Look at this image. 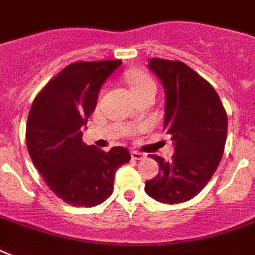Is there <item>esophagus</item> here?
Masks as SVG:
<instances>
[{"label": "esophagus", "instance_id": "1", "mask_svg": "<svg viewBox=\"0 0 255 255\" xmlns=\"http://www.w3.org/2000/svg\"><path fill=\"white\" fill-rule=\"evenodd\" d=\"M131 156H132V159H133V160H141V159H144V157H145V155H144V153H141V152H139V151H132Z\"/></svg>", "mask_w": 255, "mask_h": 255}]
</instances>
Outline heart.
Wrapping results in <instances>:
<instances>
[{
  "mask_svg": "<svg viewBox=\"0 0 255 255\" xmlns=\"http://www.w3.org/2000/svg\"><path fill=\"white\" fill-rule=\"evenodd\" d=\"M124 78L131 88V91L136 96L147 94V92H156L157 90L156 82L143 70H131L126 73Z\"/></svg>",
  "mask_w": 255,
  "mask_h": 255,
  "instance_id": "obj_1",
  "label": "heart"
}]
</instances>
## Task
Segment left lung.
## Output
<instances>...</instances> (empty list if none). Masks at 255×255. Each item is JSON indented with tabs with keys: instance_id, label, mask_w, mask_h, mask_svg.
<instances>
[{
	"instance_id": "1",
	"label": "left lung",
	"mask_w": 255,
	"mask_h": 255,
	"mask_svg": "<svg viewBox=\"0 0 255 255\" xmlns=\"http://www.w3.org/2000/svg\"><path fill=\"white\" fill-rule=\"evenodd\" d=\"M149 69L165 88L164 129L174 141V153L170 161L148 155L160 169L145 181V192L163 204H180L197 196L217 169L228 115L213 86L184 62L152 58Z\"/></svg>"
}]
</instances>
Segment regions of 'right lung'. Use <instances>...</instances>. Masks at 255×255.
Returning a JSON list of instances; mask_svg holds the SVG:
<instances>
[{"instance_id": "right-lung-1", "label": "right lung", "mask_w": 255, "mask_h": 255, "mask_svg": "<svg viewBox=\"0 0 255 255\" xmlns=\"http://www.w3.org/2000/svg\"><path fill=\"white\" fill-rule=\"evenodd\" d=\"M120 59L74 62L47 82L30 107L26 145L55 196L74 206L99 205L114 190L116 170L131 160L127 148L104 152L82 141L99 90Z\"/></svg>"}]
</instances>
